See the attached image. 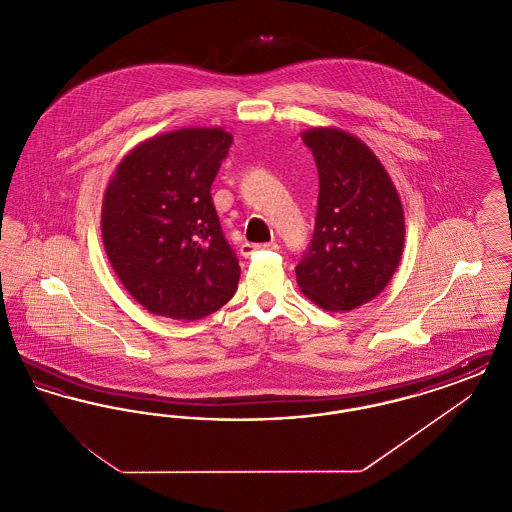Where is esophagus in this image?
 <instances>
[{
  "mask_svg": "<svg viewBox=\"0 0 512 512\" xmlns=\"http://www.w3.org/2000/svg\"><path fill=\"white\" fill-rule=\"evenodd\" d=\"M263 249L276 251L278 244H274V242H270V244H244L240 247V253H242V257H251L255 251H263Z\"/></svg>",
  "mask_w": 512,
  "mask_h": 512,
  "instance_id": "34e87169",
  "label": "esophagus"
}]
</instances>
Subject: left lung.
Wrapping results in <instances>:
<instances>
[{"label": "left lung", "instance_id": "1", "mask_svg": "<svg viewBox=\"0 0 512 512\" xmlns=\"http://www.w3.org/2000/svg\"><path fill=\"white\" fill-rule=\"evenodd\" d=\"M318 171L317 222L295 267L305 297L353 311L390 284L405 244V215L390 174L359 138L338 128L303 132Z\"/></svg>", "mask_w": 512, "mask_h": 512}]
</instances>
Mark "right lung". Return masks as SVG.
<instances>
[{"label":"right lung","mask_w":512,"mask_h":512,"mask_svg":"<svg viewBox=\"0 0 512 512\" xmlns=\"http://www.w3.org/2000/svg\"><path fill=\"white\" fill-rule=\"evenodd\" d=\"M230 146L222 128L159 134L126 153L107 184L105 253L126 292L153 315L199 320L238 290V257L211 197Z\"/></svg>","instance_id":"obj_1"}]
</instances>
